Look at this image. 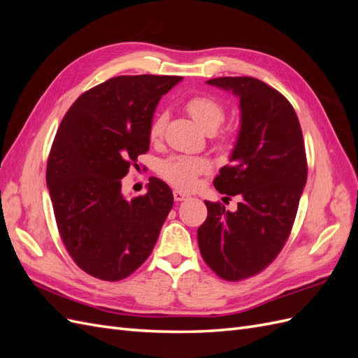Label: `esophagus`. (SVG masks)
Instances as JSON below:
<instances>
[{
  "instance_id": "esophagus-1",
  "label": "esophagus",
  "mask_w": 358,
  "mask_h": 358,
  "mask_svg": "<svg viewBox=\"0 0 358 358\" xmlns=\"http://www.w3.org/2000/svg\"><path fill=\"white\" fill-rule=\"evenodd\" d=\"M188 197H189L188 194L182 192V191H179V189H175V191H173V199H175V201H183V200H187Z\"/></svg>"
}]
</instances>
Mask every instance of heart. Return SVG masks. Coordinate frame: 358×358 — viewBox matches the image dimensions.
Masks as SVG:
<instances>
[{
    "instance_id": "1",
    "label": "heart",
    "mask_w": 358,
    "mask_h": 358,
    "mask_svg": "<svg viewBox=\"0 0 358 358\" xmlns=\"http://www.w3.org/2000/svg\"><path fill=\"white\" fill-rule=\"evenodd\" d=\"M188 113L192 116L204 131L213 133L225 119V106L221 100L213 95L200 94L194 95L185 103ZM167 124V113L158 112L149 125V137L152 142H157L164 134ZM210 169L209 161L201 157H187L176 155L161 162L159 173L171 185L180 189H192L197 185L199 175Z\"/></svg>"
}]
</instances>
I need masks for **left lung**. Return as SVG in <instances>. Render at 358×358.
<instances>
[{
    "instance_id": "obj_1",
    "label": "left lung",
    "mask_w": 358,
    "mask_h": 358,
    "mask_svg": "<svg viewBox=\"0 0 358 358\" xmlns=\"http://www.w3.org/2000/svg\"><path fill=\"white\" fill-rule=\"evenodd\" d=\"M208 83L239 96L241 129L231 164L220 170L213 185L242 200L236 212L204 201L208 218L197 239L216 275L241 280L264 270L288 239L308 178L305 142L294 109L272 86L248 76Z\"/></svg>"
}]
</instances>
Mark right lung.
Wrapping results in <instances>:
<instances>
[{
	"label": "right lung",
	"mask_w": 358,
	"mask_h": 358,
	"mask_svg": "<svg viewBox=\"0 0 358 358\" xmlns=\"http://www.w3.org/2000/svg\"><path fill=\"white\" fill-rule=\"evenodd\" d=\"M179 76H117L83 92L62 117L46 182L61 239L83 272L121 280L152 252L173 192L150 178L148 192L127 200L122 178L149 150L159 99Z\"/></svg>",
	"instance_id": "obj_1"
}]
</instances>
